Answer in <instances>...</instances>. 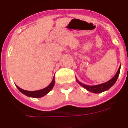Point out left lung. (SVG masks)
I'll list each match as a JSON object with an SVG mask.
<instances>
[{"label":"left lung","instance_id":"1","mask_svg":"<svg viewBox=\"0 0 128 128\" xmlns=\"http://www.w3.org/2000/svg\"><path fill=\"white\" fill-rule=\"evenodd\" d=\"M120 69H121V66H120L118 70L116 73V74L114 76V78H112V79L107 81V82L105 83L101 84H98V85H94V86H89V85H86L84 84H82V82H79L78 80L76 79V81L80 85L82 86V87L84 88L85 89L89 91V92H93V93H101L104 91L109 90L110 88L113 86L114 85V84L116 83L117 80L118 78L119 75L120 73Z\"/></svg>","mask_w":128,"mask_h":128}]
</instances>
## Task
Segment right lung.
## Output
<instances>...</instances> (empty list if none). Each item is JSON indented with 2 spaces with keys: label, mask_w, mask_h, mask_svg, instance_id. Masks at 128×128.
<instances>
[{
  "label": "right lung",
  "mask_w": 128,
  "mask_h": 128,
  "mask_svg": "<svg viewBox=\"0 0 128 128\" xmlns=\"http://www.w3.org/2000/svg\"><path fill=\"white\" fill-rule=\"evenodd\" d=\"M54 84H55V78L54 77L53 80H52L51 83L50 84V85L48 86L46 88H45L44 89H42V90H36V91H28V90H23L20 87H18L17 85H16V86L20 92H22L23 94H24L26 96H29V97H34V98H41V97L46 95L50 91H51L52 89L54 86Z\"/></svg>",
  "instance_id": "add662e5"
}]
</instances>
